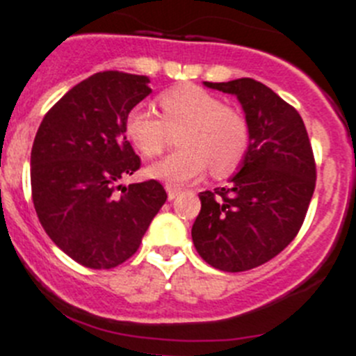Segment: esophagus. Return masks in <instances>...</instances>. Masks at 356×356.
Here are the masks:
<instances>
[{
    "mask_svg": "<svg viewBox=\"0 0 356 356\" xmlns=\"http://www.w3.org/2000/svg\"><path fill=\"white\" fill-rule=\"evenodd\" d=\"M166 193H168V200H174L175 197L181 193V191H179L177 188H174V186H166Z\"/></svg>",
    "mask_w": 356,
    "mask_h": 356,
    "instance_id": "34e87169",
    "label": "esophagus"
}]
</instances>
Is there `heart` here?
I'll list each match as a JSON object with an SVG mask.
<instances>
[{
  "label": "heart",
  "instance_id": "1",
  "mask_svg": "<svg viewBox=\"0 0 356 356\" xmlns=\"http://www.w3.org/2000/svg\"><path fill=\"white\" fill-rule=\"evenodd\" d=\"M163 118L147 107L127 114L125 132L143 156H159L172 134L181 132V150L147 168V175L168 186H182L211 168L218 177L240 166L249 148V127L233 107L197 86L172 89L159 97Z\"/></svg>",
  "mask_w": 356,
  "mask_h": 356
}]
</instances>
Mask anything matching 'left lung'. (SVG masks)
I'll use <instances>...</instances> for the list:
<instances>
[{
	"mask_svg": "<svg viewBox=\"0 0 356 356\" xmlns=\"http://www.w3.org/2000/svg\"><path fill=\"white\" fill-rule=\"evenodd\" d=\"M204 86L242 104L249 148L227 186L199 195L191 238L211 267L251 270L280 254L301 229L315 190L314 152L298 111L265 84L236 79Z\"/></svg>",
	"mask_w": 356,
	"mask_h": 356,
	"instance_id": "left-lung-1",
	"label": "left lung"
}]
</instances>
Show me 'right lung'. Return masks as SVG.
Returning <instances> with one entry per match:
<instances>
[{"label": "right lung", "mask_w": 356, "mask_h": 356, "mask_svg": "<svg viewBox=\"0 0 356 356\" xmlns=\"http://www.w3.org/2000/svg\"><path fill=\"white\" fill-rule=\"evenodd\" d=\"M148 82L122 71L95 73L46 113L33 140L30 179L39 222L84 267L113 268L131 258L166 202L154 179L116 186L141 165L125 120L152 92Z\"/></svg>", "instance_id": "add662e5"}]
</instances>
